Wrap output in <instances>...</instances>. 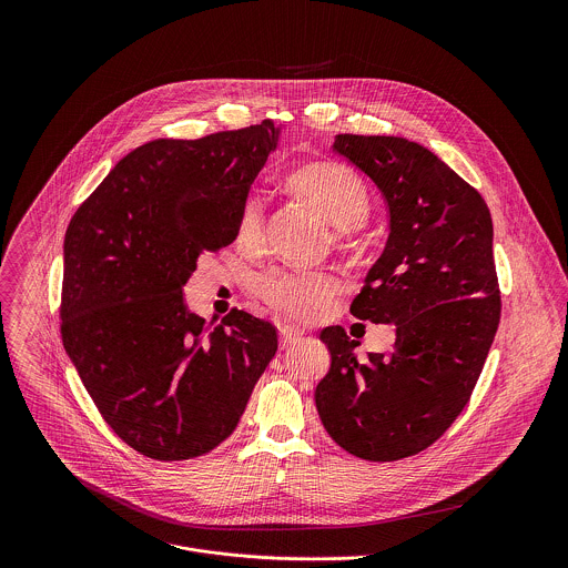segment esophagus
<instances>
[{
    "label": "esophagus",
    "instance_id": "obj_1",
    "mask_svg": "<svg viewBox=\"0 0 568 568\" xmlns=\"http://www.w3.org/2000/svg\"><path fill=\"white\" fill-rule=\"evenodd\" d=\"M300 336H302V329L295 327V325H282V327H280V345H282V347L293 345Z\"/></svg>",
    "mask_w": 568,
    "mask_h": 568
}]
</instances>
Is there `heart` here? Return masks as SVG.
Listing matches in <instances>:
<instances>
[{"instance_id": "1", "label": "heart", "mask_w": 568, "mask_h": 568, "mask_svg": "<svg viewBox=\"0 0 568 568\" xmlns=\"http://www.w3.org/2000/svg\"><path fill=\"white\" fill-rule=\"evenodd\" d=\"M286 185L336 227V243L347 248L361 244V225L372 212V194L354 168L341 162L304 163L288 174ZM264 239V199L248 194L239 210L236 243L248 253H257ZM255 288L260 300L273 311L295 322H315L332 306L341 291V280L325 268H273L257 280Z\"/></svg>"}]
</instances>
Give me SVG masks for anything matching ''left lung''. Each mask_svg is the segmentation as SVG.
<instances>
[{
	"instance_id": "1",
	"label": "left lung",
	"mask_w": 568,
	"mask_h": 568,
	"mask_svg": "<svg viewBox=\"0 0 568 568\" xmlns=\"http://www.w3.org/2000/svg\"><path fill=\"white\" fill-rule=\"evenodd\" d=\"M334 151L385 194L389 239L349 313L396 324L389 354L361 361L358 341L325 327L329 369L315 403L327 435L367 462H398L435 444L468 405L500 322L484 196L405 138L336 135Z\"/></svg>"
}]
</instances>
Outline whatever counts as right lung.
<instances>
[{
  "label": "right lung",
  "instance_id": "right-lung-1",
  "mask_svg": "<svg viewBox=\"0 0 568 568\" xmlns=\"http://www.w3.org/2000/svg\"><path fill=\"white\" fill-rule=\"evenodd\" d=\"M273 122L199 140H153L115 163L65 234L61 338L113 433L181 462L225 442L277 352L244 311L205 332L183 304L203 251L236 241L248 187L275 149Z\"/></svg>",
  "mask_w": 568,
  "mask_h": 568
}]
</instances>
